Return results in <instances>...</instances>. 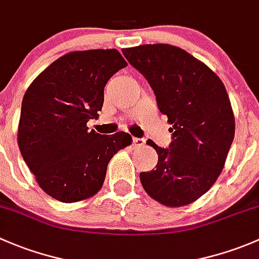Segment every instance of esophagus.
I'll list each match as a JSON object with an SVG mask.
<instances>
[{"label":"esophagus","mask_w":259,"mask_h":259,"mask_svg":"<svg viewBox=\"0 0 259 259\" xmlns=\"http://www.w3.org/2000/svg\"><path fill=\"white\" fill-rule=\"evenodd\" d=\"M132 143H133V146H135V147L140 148V147H143V146H145V140H143V138L135 137L132 140Z\"/></svg>","instance_id":"obj_1"}]
</instances>
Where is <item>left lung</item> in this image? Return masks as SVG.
I'll return each mask as SVG.
<instances>
[{
	"instance_id": "8db88e82",
	"label": "left lung",
	"mask_w": 259,
	"mask_h": 259,
	"mask_svg": "<svg viewBox=\"0 0 259 259\" xmlns=\"http://www.w3.org/2000/svg\"><path fill=\"white\" fill-rule=\"evenodd\" d=\"M126 60L148 81L172 133L168 148L153 146L156 168L141 172L146 192L164 206L192 203L212 187L234 138L231 102L217 74L170 45L123 49Z\"/></svg>"
}]
</instances>
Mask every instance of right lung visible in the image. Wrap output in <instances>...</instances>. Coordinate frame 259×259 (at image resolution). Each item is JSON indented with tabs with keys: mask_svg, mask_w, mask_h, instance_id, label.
Wrapping results in <instances>:
<instances>
[{
	"mask_svg": "<svg viewBox=\"0 0 259 259\" xmlns=\"http://www.w3.org/2000/svg\"><path fill=\"white\" fill-rule=\"evenodd\" d=\"M126 66L117 50L74 51L51 63L26 91L18 147L39 187L57 201L97 193L113 154L132 142L126 132L105 136L87 127L102 110L108 79Z\"/></svg>",
	"mask_w": 259,
	"mask_h": 259,
	"instance_id": "1",
	"label": "right lung"
}]
</instances>
